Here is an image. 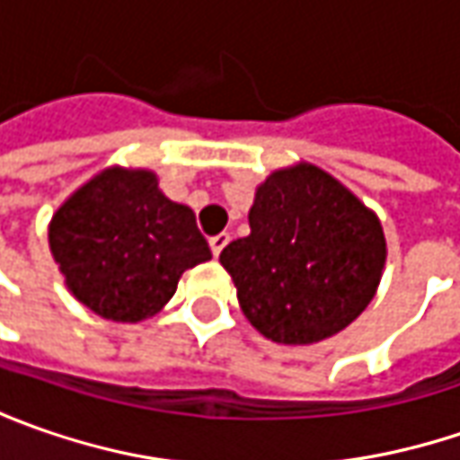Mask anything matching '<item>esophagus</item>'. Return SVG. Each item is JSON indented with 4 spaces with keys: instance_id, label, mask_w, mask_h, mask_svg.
Here are the masks:
<instances>
[{
    "instance_id": "1",
    "label": "esophagus",
    "mask_w": 460,
    "mask_h": 460,
    "mask_svg": "<svg viewBox=\"0 0 460 460\" xmlns=\"http://www.w3.org/2000/svg\"><path fill=\"white\" fill-rule=\"evenodd\" d=\"M227 243H230V235H227V233H220V235L209 238V248H212V253H215V256H220L222 248H225Z\"/></svg>"
}]
</instances>
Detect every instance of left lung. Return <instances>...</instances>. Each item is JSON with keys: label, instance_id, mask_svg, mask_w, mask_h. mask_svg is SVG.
<instances>
[{"label": "left lung", "instance_id": "obj_1", "mask_svg": "<svg viewBox=\"0 0 460 460\" xmlns=\"http://www.w3.org/2000/svg\"><path fill=\"white\" fill-rule=\"evenodd\" d=\"M248 222L251 235L233 240L220 263L243 314L269 341H325L374 299L386 261L381 222L323 168L274 171Z\"/></svg>", "mask_w": 460, "mask_h": 460}]
</instances>
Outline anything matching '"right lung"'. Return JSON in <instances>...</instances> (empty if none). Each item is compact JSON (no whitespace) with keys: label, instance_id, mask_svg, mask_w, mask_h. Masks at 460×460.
I'll return each mask as SVG.
<instances>
[{"label":"right lung","instance_id":"1","mask_svg":"<svg viewBox=\"0 0 460 460\" xmlns=\"http://www.w3.org/2000/svg\"><path fill=\"white\" fill-rule=\"evenodd\" d=\"M48 238L74 296L115 323L155 314L186 269L212 258L194 212L164 197L151 171L94 176L53 215Z\"/></svg>","mask_w":460,"mask_h":460}]
</instances>
